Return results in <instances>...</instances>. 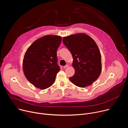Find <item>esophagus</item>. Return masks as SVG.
Returning <instances> with one entry per match:
<instances>
[{
  "label": "esophagus",
  "instance_id": "obj_1",
  "mask_svg": "<svg viewBox=\"0 0 128 128\" xmlns=\"http://www.w3.org/2000/svg\"><path fill=\"white\" fill-rule=\"evenodd\" d=\"M68 64H66V66H64V68H68Z\"/></svg>",
  "mask_w": 128,
  "mask_h": 128
}]
</instances>
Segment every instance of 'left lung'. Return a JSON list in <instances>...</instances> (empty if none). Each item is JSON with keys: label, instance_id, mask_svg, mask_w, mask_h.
Instances as JSON below:
<instances>
[{"label": "left lung", "instance_id": "left-lung-1", "mask_svg": "<svg viewBox=\"0 0 128 128\" xmlns=\"http://www.w3.org/2000/svg\"><path fill=\"white\" fill-rule=\"evenodd\" d=\"M62 40L73 58L75 73L70 81L80 88L92 84L102 70L101 55L94 40L83 33L64 37Z\"/></svg>", "mask_w": 128, "mask_h": 128}]
</instances>
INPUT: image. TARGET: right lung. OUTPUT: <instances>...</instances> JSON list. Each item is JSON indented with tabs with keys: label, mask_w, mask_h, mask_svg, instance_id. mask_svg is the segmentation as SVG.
I'll use <instances>...</instances> for the list:
<instances>
[{
	"label": "right lung",
	"mask_w": 128,
	"mask_h": 128,
	"mask_svg": "<svg viewBox=\"0 0 128 128\" xmlns=\"http://www.w3.org/2000/svg\"><path fill=\"white\" fill-rule=\"evenodd\" d=\"M62 39L58 36H45L35 40L27 49L23 60V72L36 88L45 90L54 83L60 70L57 50Z\"/></svg>",
	"instance_id": "right-lung-1"
}]
</instances>
